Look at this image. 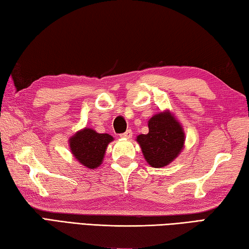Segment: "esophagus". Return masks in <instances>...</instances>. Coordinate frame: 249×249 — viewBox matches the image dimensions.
<instances>
[{"label":"esophagus","mask_w":249,"mask_h":249,"mask_svg":"<svg viewBox=\"0 0 249 249\" xmlns=\"http://www.w3.org/2000/svg\"><path fill=\"white\" fill-rule=\"evenodd\" d=\"M120 137L121 138H124V139H130L132 137V131L131 130H127V131H125L124 133H122V134H120Z\"/></svg>","instance_id":"esophagus-1"}]
</instances>
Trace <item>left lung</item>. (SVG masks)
<instances>
[{"mask_svg":"<svg viewBox=\"0 0 249 249\" xmlns=\"http://www.w3.org/2000/svg\"><path fill=\"white\" fill-rule=\"evenodd\" d=\"M147 125L149 133L137 137L143 156L152 167L167 166L185 147L184 128L169 110L155 113L147 121Z\"/></svg>","mask_w":249,"mask_h":249,"instance_id":"obj_1","label":"left lung"}]
</instances>
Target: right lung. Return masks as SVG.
I'll return each mask as SVG.
<instances>
[{"label": "right lung", "instance_id": "add662e5", "mask_svg": "<svg viewBox=\"0 0 249 249\" xmlns=\"http://www.w3.org/2000/svg\"><path fill=\"white\" fill-rule=\"evenodd\" d=\"M113 138L108 133H98L90 128L78 130L69 139L70 151L78 163L86 168H97Z\"/></svg>", "mask_w": 249, "mask_h": 249}]
</instances>
